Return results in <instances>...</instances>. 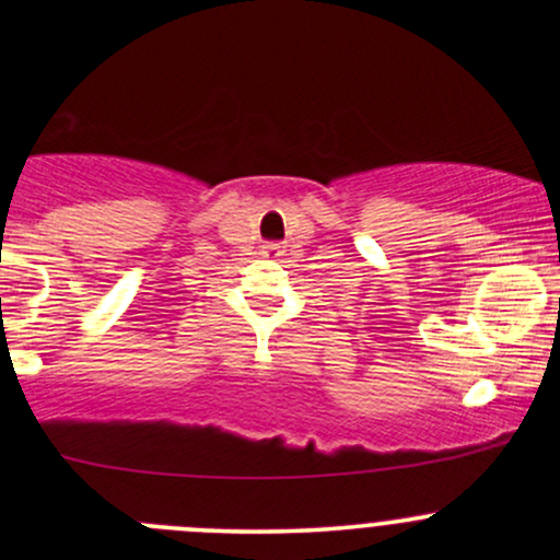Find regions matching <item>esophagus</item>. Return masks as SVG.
<instances>
[{"mask_svg": "<svg viewBox=\"0 0 560 560\" xmlns=\"http://www.w3.org/2000/svg\"><path fill=\"white\" fill-rule=\"evenodd\" d=\"M262 253H266L268 258H279V255H284V244H281V242H268L266 247H262Z\"/></svg>", "mask_w": 560, "mask_h": 560, "instance_id": "34e87169", "label": "esophagus"}]
</instances>
